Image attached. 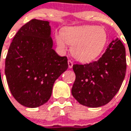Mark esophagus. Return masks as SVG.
<instances>
[{
    "label": "esophagus",
    "instance_id": "obj_1",
    "mask_svg": "<svg viewBox=\"0 0 131 131\" xmlns=\"http://www.w3.org/2000/svg\"><path fill=\"white\" fill-rule=\"evenodd\" d=\"M68 68H72V67H73V61L71 60H68Z\"/></svg>",
    "mask_w": 131,
    "mask_h": 131
}]
</instances>
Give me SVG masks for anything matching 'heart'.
Instances as JSON below:
<instances>
[{
  "label": "heart",
  "instance_id": "heart-1",
  "mask_svg": "<svg viewBox=\"0 0 131 131\" xmlns=\"http://www.w3.org/2000/svg\"><path fill=\"white\" fill-rule=\"evenodd\" d=\"M57 46L64 49L66 43L71 47V53L81 62H89L97 58L107 42V34L102 27L84 25L67 27L61 34H57Z\"/></svg>",
  "mask_w": 131,
  "mask_h": 131
}]
</instances>
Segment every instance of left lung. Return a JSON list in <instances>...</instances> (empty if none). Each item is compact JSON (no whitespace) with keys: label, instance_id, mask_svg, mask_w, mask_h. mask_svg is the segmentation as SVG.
Instances as JSON below:
<instances>
[{"label":"left lung","instance_id":"8db88e82","mask_svg":"<svg viewBox=\"0 0 131 131\" xmlns=\"http://www.w3.org/2000/svg\"><path fill=\"white\" fill-rule=\"evenodd\" d=\"M127 69L126 51L117 38L97 61L74 64L76 75L71 93L82 105L99 107L109 103L120 90Z\"/></svg>","mask_w":131,"mask_h":131}]
</instances>
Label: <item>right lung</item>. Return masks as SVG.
I'll list each match as a JSON object with an SVG mask.
<instances>
[{"label":"right lung","instance_id":"right-lung-1","mask_svg":"<svg viewBox=\"0 0 131 131\" xmlns=\"http://www.w3.org/2000/svg\"><path fill=\"white\" fill-rule=\"evenodd\" d=\"M48 21L33 19L15 34L5 60V75L15 100L37 107L50 99L55 81L68 68L53 49Z\"/></svg>","mask_w":131,"mask_h":131}]
</instances>
